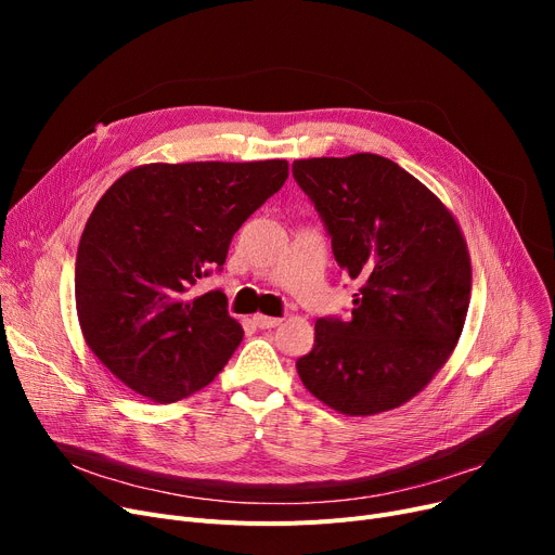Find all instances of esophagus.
<instances>
[{
    "label": "esophagus",
    "mask_w": 555,
    "mask_h": 555,
    "mask_svg": "<svg viewBox=\"0 0 555 555\" xmlns=\"http://www.w3.org/2000/svg\"><path fill=\"white\" fill-rule=\"evenodd\" d=\"M254 324L258 328H276L281 324V317H268V314H254Z\"/></svg>",
    "instance_id": "34e87169"
}]
</instances>
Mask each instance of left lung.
Wrapping results in <instances>:
<instances>
[{
	"label": "left lung",
	"mask_w": 555,
	"mask_h": 555,
	"mask_svg": "<svg viewBox=\"0 0 555 555\" xmlns=\"http://www.w3.org/2000/svg\"><path fill=\"white\" fill-rule=\"evenodd\" d=\"M337 266L360 279L348 322L317 319L297 360L304 387L344 416L412 400L450 360L470 306L473 266L452 211L396 162L356 153L297 159Z\"/></svg>",
	"instance_id": "8db88e82"
}]
</instances>
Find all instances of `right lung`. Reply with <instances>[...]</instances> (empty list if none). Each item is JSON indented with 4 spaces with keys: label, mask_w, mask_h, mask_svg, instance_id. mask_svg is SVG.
Here are the masks:
<instances>
[{
    "label": "right lung",
    "mask_w": 555,
    "mask_h": 555,
    "mask_svg": "<svg viewBox=\"0 0 555 555\" xmlns=\"http://www.w3.org/2000/svg\"><path fill=\"white\" fill-rule=\"evenodd\" d=\"M287 180L285 159L143 164L116 180L85 224L76 312L114 377L159 404L214 383L243 341L220 289L233 233Z\"/></svg>",
    "instance_id": "obj_1"
}]
</instances>
